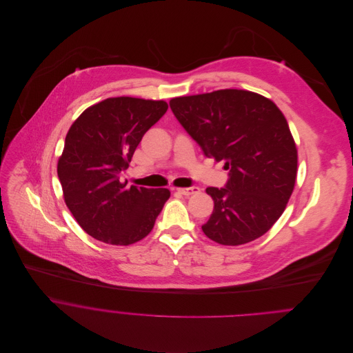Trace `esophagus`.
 Listing matches in <instances>:
<instances>
[{
  "mask_svg": "<svg viewBox=\"0 0 353 353\" xmlns=\"http://www.w3.org/2000/svg\"><path fill=\"white\" fill-rule=\"evenodd\" d=\"M199 192H200V188H197V186H192V188H186V189H178V193H181L182 196H186V197L193 196Z\"/></svg>",
  "mask_w": 353,
  "mask_h": 353,
  "instance_id": "1",
  "label": "esophagus"
}]
</instances>
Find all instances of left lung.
Segmentation results:
<instances>
[{"mask_svg": "<svg viewBox=\"0 0 353 353\" xmlns=\"http://www.w3.org/2000/svg\"><path fill=\"white\" fill-rule=\"evenodd\" d=\"M170 107L208 157L225 160L224 188H208L214 202L203 234L225 246L268 232L294 192L298 151L288 122L269 99L243 90L181 97Z\"/></svg>", "mask_w": 353, "mask_h": 353, "instance_id": "8db88e82", "label": "left lung"}]
</instances>
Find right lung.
I'll list each match as a JSON object with an SVG mask.
<instances>
[{"label":"right lung","mask_w":353,"mask_h":353,"mask_svg":"<svg viewBox=\"0 0 353 353\" xmlns=\"http://www.w3.org/2000/svg\"><path fill=\"white\" fill-rule=\"evenodd\" d=\"M167 108L163 101L108 98L70 126L57 172L69 210L92 238L128 246L151 232L170 190L126 188L119 179Z\"/></svg>","instance_id":"1"}]
</instances>
